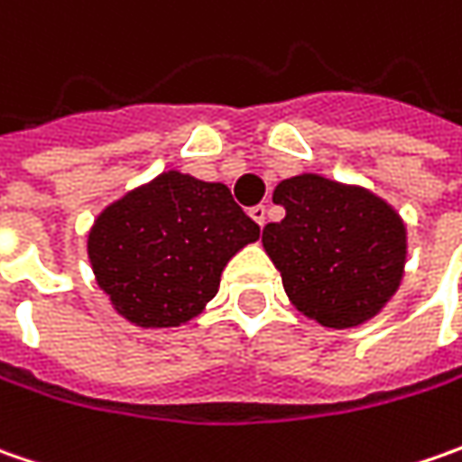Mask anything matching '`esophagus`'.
<instances>
[{
    "instance_id": "1",
    "label": "esophagus",
    "mask_w": 462,
    "mask_h": 462,
    "mask_svg": "<svg viewBox=\"0 0 462 462\" xmlns=\"http://www.w3.org/2000/svg\"><path fill=\"white\" fill-rule=\"evenodd\" d=\"M249 216H252V218L264 228V223H267V205H254V208L249 210Z\"/></svg>"
}]
</instances>
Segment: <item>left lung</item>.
Listing matches in <instances>:
<instances>
[{"label": "left lung", "instance_id": "left-lung-1", "mask_svg": "<svg viewBox=\"0 0 462 462\" xmlns=\"http://www.w3.org/2000/svg\"><path fill=\"white\" fill-rule=\"evenodd\" d=\"M273 203L285 218L264 226L262 246L295 309L328 328L378 316L406 267V223L396 208L321 174L282 180Z\"/></svg>", "mask_w": 462, "mask_h": 462}]
</instances>
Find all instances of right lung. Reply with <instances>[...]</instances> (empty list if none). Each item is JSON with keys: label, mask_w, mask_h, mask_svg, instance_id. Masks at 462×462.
<instances>
[{"label": "right lung", "mask_w": 462, "mask_h": 462, "mask_svg": "<svg viewBox=\"0 0 462 462\" xmlns=\"http://www.w3.org/2000/svg\"><path fill=\"white\" fill-rule=\"evenodd\" d=\"M257 239L228 187L169 169L99 213L87 257L125 321L169 328L203 313L228 259Z\"/></svg>", "instance_id": "right-lung-1"}]
</instances>
